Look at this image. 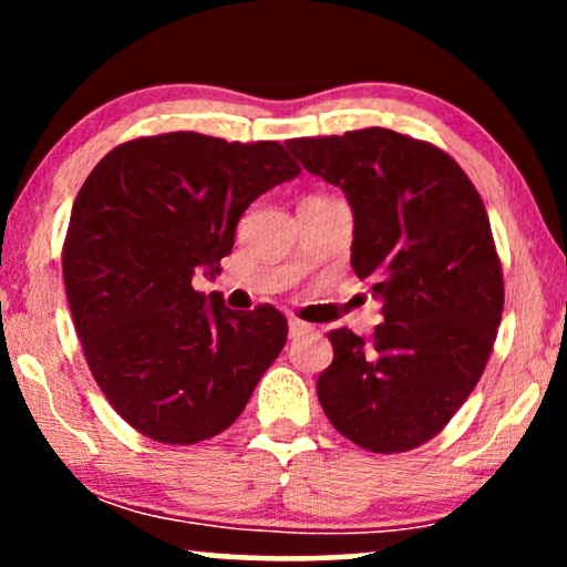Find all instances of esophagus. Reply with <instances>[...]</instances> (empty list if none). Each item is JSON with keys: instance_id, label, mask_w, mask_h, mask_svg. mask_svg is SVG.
Here are the masks:
<instances>
[{"instance_id": "esophagus-1", "label": "esophagus", "mask_w": 567, "mask_h": 567, "mask_svg": "<svg viewBox=\"0 0 567 567\" xmlns=\"http://www.w3.org/2000/svg\"><path fill=\"white\" fill-rule=\"evenodd\" d=\"M307 330H309L307 322L297 320V317H293V320H289V336L291 338H297V336H301V332H307Z\"/></svg>"}]
</instances>
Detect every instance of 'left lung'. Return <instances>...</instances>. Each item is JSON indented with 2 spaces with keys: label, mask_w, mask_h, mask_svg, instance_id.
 I'll return each mask as SVG.
<instances>
[{
  "label": "left lung",
  "mask_w": 567,
  "mask_h": 567,
  "mask_svg": "<svg viewBox=\"0 0 567 567\" xmlns=\"http://www.w3.org/2000/svg\"><path fill=\"white\" fill-rule=\"evenodd\" d=\"M353 208L351 266L382 297L369 340L328 332L317 398L338 433L374 454L425 444L483 377L503 315V268L483 198L444 150L390 128L289 138Z\"/></svg>",
  "instance_id": "left-lung-1"
}]
</instances>
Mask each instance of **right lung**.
Wrapping results in <instances>:
<instances>
[{
  "label": "right lung",
  "mask_w": 567,
  "mask_h": 567,
  "mask_svg": "<svg viewBox=\"0 0 567 567\" xmlns=\"http://www.w3.org/2000/svg\"><path fill=\"white\" fill-rule=\"evenodd\" d=\"M299 173L278 142L173 131L118 144L76 193L61 252L69 309L97 386L142 436L214 439L281 353L276 307L235 312L190 281L219 274L245 208Z\"/></svg>",
  "instance_id": "add662e5"
}]
</instances>
